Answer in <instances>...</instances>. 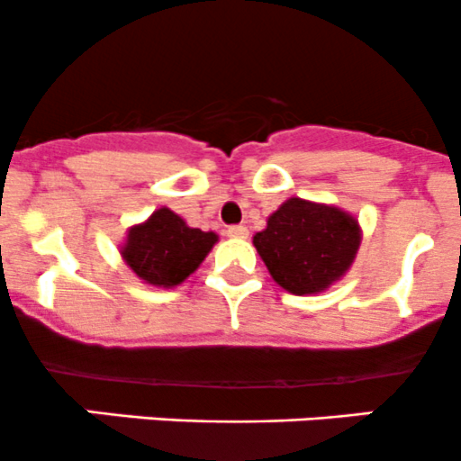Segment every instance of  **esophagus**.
<instances>
[{
  "instance_id": "obj_1",
  "label": "esophagus",
  "mask_w": 461,
  "mask_h": 461,
  "mask_svg": "<svg viewBox=\"0 0 461 461\" xmlns=\"http://www.w3.org/2000/svg\"><path fill=\"white\" fill-rule=\"evenodd\" d=\"M226 235H229V237H246V235H249V229H246V226H241V224H235V226H229V229H226Z\"/></svg>"
}]
</instances>
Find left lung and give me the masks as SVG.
Wrapping results in <instances>:
<instances>
[{
	"label": "left lung",
	"instance_id": "8db88e82",
	"mask_svg": "<svg viewBox=\"0 0 461 461\" xmlns=\"http://www.w3.org/2000/svg\"><path fill=\"white\" fill-rule=\"evenodd\" d=\"M273 280L289 294H318L339 280L361 244L358 221L334 206L289 199L253 237Z\"/></svg>",
	"mask_w": 461,
	"mask_h": 461
}]
</instances>
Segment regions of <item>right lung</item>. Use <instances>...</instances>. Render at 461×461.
Wrapping results in <instances>:
<instances>
[{
	"mask_svg": "<svg viewBox=\"0 0 461 461\" xmlns=\"http://www.w3.org/2000/svg\"><path fill=\"white\" fill-rule=\"evenodd\" d=\"M215 241V232L190 229L179 215L161 208L130 230L121 253L140 280L176 286L203 262Z\"/></svg>",
	"mask_w": 461,
	"mask_h": 461,
	"instance_id": "right-lung-1",
	"label": "right lung"
}]
</instances>
